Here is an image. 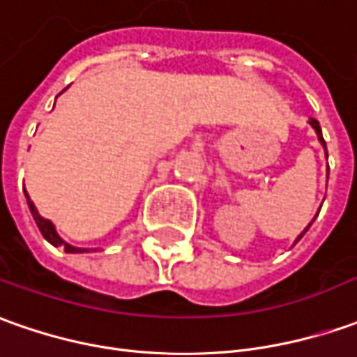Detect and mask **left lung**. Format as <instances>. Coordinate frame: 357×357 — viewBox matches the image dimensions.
<instances>
[{
  "mask_svg": "<svg viewBox=\"0 0 357 357\" xmlns=\"http://www.w3.org/2000/svg\"><path fill=\"white\" fill-rule=\"evenodd\" d=\"M310 126L314 128V131H317V135H318V139H320V143H322V145H324V149H326V143H324V137H322V129H320V123H318V121H317V119H314V117L310 119ZM310 226H312V222L308 224L307 229L310 228ZM307 229H305V231H307ZM305 231H303V234H301V236L296 238V241H298V240H301V238H303V236H305Z\"/></svg>",
  "mask_w": 357,
  "mask_h": 357,
  "instance_id": "left-lung-1",
  "label": "left lung"
}]
</instances>
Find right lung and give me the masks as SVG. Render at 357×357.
<instances>
[{"mask_svg":"<svg viewBox=\"0 0 357 357\" xmlns=\"http://www.w3.org/2000/svg\"><path fill=\"white\" fill-rule=\"evenodd\" d=\"M27 204H29V210H31V214H33V218H35V222H37V226H39L43 238H45L47 241H50L54 248L62 245V248H64V251H68V253H82V251H88V250H82V248H74V245H68L66 241H62L61 236L56 234V229H54V226H52V222H49V220H45V218L39 216L37 208H35V204L31 202V198H29V196H27Z\"/></svg>","mask_w":357,"mask_h":357,"instance_id":"1","label":"right lung"}]
</instances>
